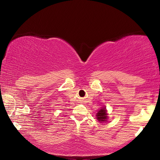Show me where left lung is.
Returning <instances> with one entry per match:
<instances>
[{
    "label": "left lung",
    "mask_w": 160,
    "mask_h": 160,
    "mask_svg": "<svg viewBox=\"0 0 160 160\" xmlns=\"http://www.w3.org/2000/svg\"><path fill=\"white\" fill-rule=\"evenodd\" d=\"M107 109L106 107L102 108L100 110L98 111L96 114V118L97 120L100 122H107L108 116H107Z\"/></svg>",
    "instance_id": "left-lung-1"
}]
</instances>
